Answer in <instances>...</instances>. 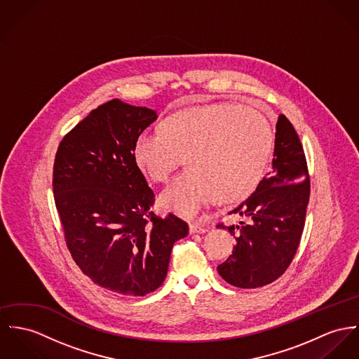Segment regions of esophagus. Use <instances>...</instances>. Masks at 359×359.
Listing matches in <instances>:
<instances>
[{
	"instance_id": "esophagus-1",
	"label": "esophagus",
	"mask_w": 359,
	"mask_h": 359,
	"mask_svg": "<svg viewBox=\"0 0 359 359\" xmlns=\"http://www.w3.org/2000/svg\"><path fill=\"white\" fill-rule=\"evenodd\" d=\"M206 231H208V228L203 224H201V222H190V232L191 233H203Z\"/></svg>"
}]
</instances>
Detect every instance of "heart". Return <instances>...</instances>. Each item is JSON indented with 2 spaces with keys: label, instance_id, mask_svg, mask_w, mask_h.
Segmentation results:
<instances>
[{
  "label": "heart",
  "instance_id": "obj_1",
  "mask_svg": "<svg viewBox=\"0 0 359 359\" xmlns=\"http://www.w3.org/2000/svg\"><path fill=\"white\" fill-rule=\"evenodd\" d=\"M273 146L269 120L235 104L191 107L168 116L160 133L143 131L134 144L139 169L164 183L182 158L189 169L160 195L168 210L191 216L217 196L246 198L259 183Z\"/></svg>",
  "mask_w": 359,
  "mask_h": 359
}]
</instances>
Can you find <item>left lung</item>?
<instances>
[{
	"instance_id": "1",
	"label": "left lung",
	"mask_w": 359,
	"mask_h": 359,
	"mask_svg": "<svg viewBox=\"0 0 359 359\" xmlns=\"http://www.w3.org/2000/svg\"><path fill=\"white\" fill-rule=\"evenodd\" d=\"M309 196L304 146L291 121L280 114L272 170L245 202L229 212L248 222L226 226L236 246L217 266L220 276L241 288H258L281 276L299 248ZM217 226L225 228L224 222Z\"/></svg>"
}]
</instances>
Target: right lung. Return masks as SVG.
Here are the masks:
<instances>
[{"label":"right lung","mask_w":359,"mask_h":359,"mask_svg":"<svg viewBox=\"0 0 359 359\" xmlns=\"http://www.w3.org/2000/svg\"><path fill=\"white\" fill-rule=\"evenodd\" d=\"M156 111L111 100L93 109L60 142L55 203L74 261L97 285L143 297L165 280L173 243L189 224L151 212L154 193L134 158Z\"/></svg>","instance_id":"1"}]
</instances>
